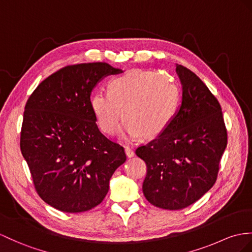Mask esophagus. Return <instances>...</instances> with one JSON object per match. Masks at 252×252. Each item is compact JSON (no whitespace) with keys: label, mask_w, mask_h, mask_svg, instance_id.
<instances>
[{"label":"esophagus","mask_w":252,"mask_h":252,"mask_svg":"<svg viewBox=\"0 0 252 252\" xmlns=\"http://www.w3.org/2000/svg\"><path fill=\"white\" fill-rule=\"evenodd\" d=\"M125 153H126V156L127 157H133L134 156V152H133V150L132 149H130V147H128V146H126L125 147Z\"/></svg>","instance_id":"1"}]
</instances>
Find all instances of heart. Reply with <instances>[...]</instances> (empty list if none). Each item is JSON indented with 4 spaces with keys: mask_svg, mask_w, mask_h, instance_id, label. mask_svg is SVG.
Returning a JSON list of instances; mask_svg holds the SVG:
<instances>
[{
    "mask_svg": "<svg viewBox=\"0 0 252 252\" xmlns=\"http://www.w3.org/2000/svg\"><path fill=\"white\" fill-rule=\"evenodd\" d=\"M179 101L176 85L154 71L132 70L109 83V93L98 91L91 109L99 129L113 136L123 114L124 136L150 140L159 136L173 119Z\"/></svg>",
    "mask_w": 252,
    "mask_h": 252,
    "instance_id": "obj_1",
    "label": "heart"
}]
</instances>
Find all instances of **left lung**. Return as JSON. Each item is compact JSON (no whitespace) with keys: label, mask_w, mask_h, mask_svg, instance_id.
I'll return each mask as SVG.
<instances>
[{"label":"left lung","mask_w":252,"mask_h":252,"mask_svg":"<svg viewBox=\"0 0 252 252\" xmlns=\"http://www.w3.org/2000/svg\"><path fill=\"white\" fill-rule=\"evenodd\" d=\"M176 73L182 84L180 109L156 139L136 151L147 167L144 197L170 211L193 204L213 187L228 142L217 98L186 67L176 65Z\"/></svg>","instance_id":"8db88e82"}]
</instances>
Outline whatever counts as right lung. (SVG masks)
I'll return each mask as SVG.
<instances>
[{"label": "right lung", "instance_id": "obj_1", "mask_svg": "<svg viewBox=\"0 0 252 252\" xmlns=\"http://www.w3.org/2000/svg\"><path fill=\"white\" fill-rule=\"evenodd\" d=\"M120 72L101 62L66 66L27 101L22 156L39 197L61 212H87L100 204L114 171L126 160L123 146L98 129L91 109L96 84Z\"/></svg>", "mask_w": 252, "mask_h": 252}]
</instances>
